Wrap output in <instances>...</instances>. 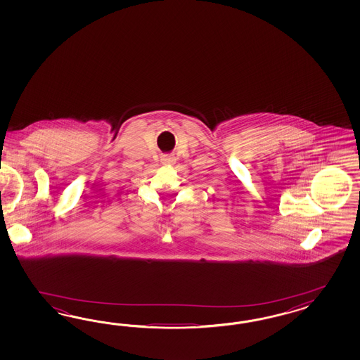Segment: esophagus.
I'll list each match as a JSON object with an SVG mask.
<instances>
[{
  "instance_id": "obj_1",
  "label": "esophagus",
  "mask_w": 360,
  "mask_h": 360,
  "mask_svg": "<svg viewBox=\"0 0 360 360\" xmlns=\"http://www.w3.org/2000/svg\"><path fill=\"white\" fill-rule=\"evenodd\" d=\"M164 161L166 162V164H173V162H174V158H173V157H169V155H166V157L164 158Z\"/></svg>"
}]
</instances>
